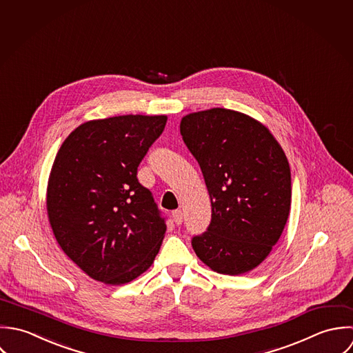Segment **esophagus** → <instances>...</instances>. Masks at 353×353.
Listing matches in <instances>:
<instances>
[{
	"label": "esophagus",
	"mask_w": 353,
	"mask_h": 353,
	"mask_svg": "<svg viewBox=\"0 0 353 353\" xmlns=\"http://www.w3.org/2000/svg\"><path fill=\"white\" fill-rule=\"evenodd\" d=\"M172 215H173V219L177 225H180L183 222V212L181 210H176V212H173Z\"/></svg>",
	"instance_id": "esophagus-1"
}]
</instances>
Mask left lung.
<instances>
[{"label":"left lung","mask_w":353,"mask_h":353,"mask_svg":"<svg viewBox=\"0 0 353 353\" xmlns=\"http://www.w3.org/2000/svg\"><path fill=\"white\" fill-rule=\"evenodd\" d=\"M180 132L212 199L210 226L192 239L195 254L219 274L254 270L280 240L290 210V168L280 143L261 121L223 108L184 116Z\"/></svg>","instance_id":"obj_1"}]
</instances>
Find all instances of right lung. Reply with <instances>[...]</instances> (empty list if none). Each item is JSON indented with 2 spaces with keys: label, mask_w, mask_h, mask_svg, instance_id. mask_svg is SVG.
<instances>
[{
  "label": "right lung",
  "mask_w": 353,
  "mask_h": 353,
  "mask_svg": "<svg viewBox=\"0 0 353 353\" xmlns=\"http://www.w3.org/2000/svg\"><path fill=\"white\" fill-rule=\"evenodd\" d=\"M168 116L90 120L63 141L48 180L53 234L74 265L106 285L134 281L154 262L166 225L138 166Z\"/></svg>",
  "instance_id": "obj_1"
}]
</instances>
